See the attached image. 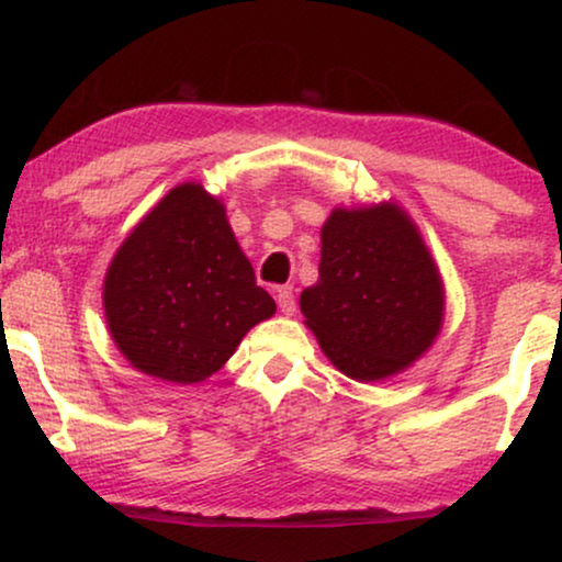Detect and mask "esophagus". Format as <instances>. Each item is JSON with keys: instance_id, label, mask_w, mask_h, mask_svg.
I'll return each mask as SVG.
<instances>
[{"instance_id": "34e87169", "label": "esophagus", "mask_w": 562, "mask_h": 562, "mask_svg": "<svg viewBox=\"0 0 562 562\" xmlns=\"http://www.w3.org/2000/svg\"><path fill=\"white\" fill-rule=\"evenodd\" d=\"M276 302H279V310L286 314H294L296 299H294V286H279L276 289Z\"/></svg>"}]
</instances>
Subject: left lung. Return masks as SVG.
<instances>
[{
	"label": "left lung",
	"mask_w": 562,
	"mask_h": 562,
	"mask_svg": "<svg viewBox=\"0 0 562 562\" xmlns=\"http://www.w3.org/2000/svg\"><path fill=\"white\" fill-rule=\"evenodd\" d=\"M319 235V279L299 296L304 325L348 379L404 373L445 319V283L419 227L379 202L335 206Z\"/></svg>",
	"instance_id": "obj_1"
}]
</instances>
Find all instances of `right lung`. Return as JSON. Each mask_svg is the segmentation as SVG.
I'll return each instance as SVG.
<instances>
[{
  "instance_id": "add662e5",
  "label": "right lung",
  "mask_w": 562,
  "mask_h": 562,
  "mask_svg": "<svg viewBox=\"0 0 562 562\" xmlns=\"http://www.w3.org/2000/svg\"><path fill=\"white\" fill-rule=\"evenodd\" d=\"M102 304L127 363L181 386L217 373L243 337L276 314L225 204L196 181L173 187L122 240Z\"/></svg>"
}]
</instances>
